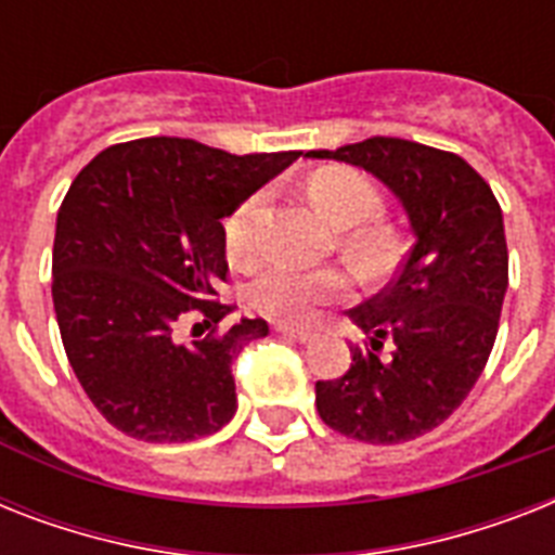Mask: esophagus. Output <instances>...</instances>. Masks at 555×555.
<instances>
[{"instance_id":"obj_1","label":"esophagus","mask_w":555,"mask_h":555,"mask_svg":"<svg viewBox=\"0 0 555 555\" xmlns=\"http://www.w3.org/2000/svg\"><path fill=\"white\" fill-rule=\"evenodd\" d=\"M276 331L282 334V337L287 339H296V343H308V339L313 337L311 331H305V328H294V325H276Z\"/></svg>"}]
</instances>
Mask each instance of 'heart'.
<instances>
[{
	"mask_svg": "<svg viewBox=\"0 0 555 555\" xmlns=\"http://www.w3.org/2000/svg\"><path fill=\"white\" fill-rule=\"evenodd\" d=\"M308 198L322 216L346 230V247L369 264H386L395 253V235L374 218L383 212V195L363 172L348 167L320 169L308 184ZM264 192H253L227 216L224 244L230 259L247 261L256 250ZM348 276L339 270H299L291 264H264L244 287L253 311L285 325H302L322 305L348 294Z\"/></svg>",
	"mask_w": 555,
	"mask_h": 555,
	"instance_id": "heart-1",
	"label": "heart"
}]
</instances>
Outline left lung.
<instances>
[{
  "mask_svg": "<svg viewBox=\"0 0 555 555\" xmlns=\"http://www.w3.org/2000/svg\"><path fill=\"white\" fill-rule=\"evenodd\" d=\"M308 155L377 176L403 201L414 233L391 285L348 311L365 343L351 346L343 377L317 379V412L363 443L421 438L464 403L499 334L509 282L499 201L461 155L403 138Z\"/></svg>",
  "mask_w": 555,
  "mask_h": 555,
  "instance_id": "1",
  "label": "left lung"
}]
</instances>
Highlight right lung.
Masks as SVG:
<instances>
[{"instance_id": "right-lung-1", "label": "right lung", "mask_w": 555, "mask_h": 555, "mask_svg": "<svg viewBox=\"0 0 555 555\" xmlns=\"http://www.w3.org/2000/svg\"><path fill=\"white\" fill-rule=\"evenodd\" d=\"M296 158L141 138L74 178L56 212L51 296L65 357L115 429L186 443L230 423L233 357L268 337V322L218 328L235 308L218 296L230 273L221 218ZM190 324L196 339L184 344Z\"/></svg>"}]
</instances>
